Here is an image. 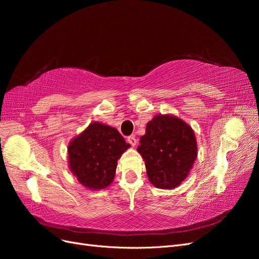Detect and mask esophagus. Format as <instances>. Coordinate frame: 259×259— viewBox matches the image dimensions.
<instances>
[{
	"label": "esophagus",
	"instance_id": "34e87169",
	"mask_svg": "<svg viewBox=\"0 0 259 259\" xmlns=\"http://www.w3.org/2000/svg\"><path fill=\"white\" fill-rule=\"evenodd\" d=\"M127 142H128L133 147H135V146L137 145V139H136V137H135L134 135L130 136V137L127 138Z\"/></svg>",
	"mask_w": 259,
	"mask_h": 259
}]
</instances>
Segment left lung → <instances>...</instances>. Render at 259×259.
Returning a JSON list of instances; mask_svg holds the SVG:
<instances>
[{
    "label": "left lung",
    "instance_id": "1",
    "mask_svg": "<svg viewBox=\"0 0 259 259\" xmlns=\"http://www.w3.org/2000/svg\"><path fill=\"white\" fill-rule=\"evenodd\" d=\"M137 150L149 180L161 189H173L189 174L197 159V140L191 127L173 115H155L147 123Z\"/></svg>",
    "mask_w": 259,
    "mask_h": 259
}]
</instances>
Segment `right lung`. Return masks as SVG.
Here are the masks:
<instances>
[{
    "label": "right lung",
    "mask_w": 259,
    "mask_h": 259,
    "mask_svg": "<svg viewBox=\"0 0 259 259\" xmlns=\"http://www.w3.org/2000/svg\"><path fill=\"white\" fill-rule=\"evenodd\" d=\"M128 148L116 128L94 122L70 143V169L84 187L104 189L112 183L117 160Z\"/></svg>",
    "instance_id": "right-lung-1"
}]
</instances>
